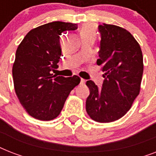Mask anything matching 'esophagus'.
Here are the masks:
<instances>
[{"label":"esophagus","instance_id":"1","mask_svg":"<svg viewBox=\"0 0 156 156\" xmlns=\"http://www.w3.org/2000/svg\"><path fill=\"white\" fill-rule=\"evenodd\" d=\"M86 82L85 79H83V78H81V81H80V84H84Z\"/></svg>","mask_w":156,"mask_h":156}]
</instances>
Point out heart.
<instances>
[{
    "instance_id": "b5f03b06",
    "label": "heart",
    "mask_w": 156,
    "mask_h": 156,
    "mask_svg": "<svg viewBox=\"0 0 156 156\" xmlns=\"http://www.w3.org/2000/svg\"><path fill=\"white\" fill-rule=\"evenodd\" d=\"M82 36H89V35H95V30L94 27H85L83 28L81 31Z\"/></svg>"
}]
</instances>
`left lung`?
Segmentation results:
<instances>
[{
    "label": "left lung",
    "mask_w": 156,
    "mask_h": 156,
    "mask_svg": "<svg viewBox=\"0 0 156 156\" xmlns=\"http://www.w3.org/2000/svg\"><path fill=\"white\" fill-rule=\"evenodd\" d=\"M100 50L96 63L102 66V88L87 82L90 95L86 110L100 123L115 121L125 116L140 92L143 57L140 45L130 32L116 25L99 26Z\"/></svg>",
    "instance_id": "obj_1"
}]
</instances>
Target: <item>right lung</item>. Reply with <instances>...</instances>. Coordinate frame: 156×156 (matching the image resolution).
I'll return each mask as SVG.
<instances>
[{"label":"right lung","instance_id":"add662e5","mask_svg":"<svg viewBox=\"0 0 156 156\" xmlns=\"http://www.w3.org/2000/svg\"><path fill=\"white\" fill-rule=\"evenodd\" d=\"M78 25L52 22L30 30L16 51L13 65L14 90L19 102L30 116L51 121L61 113L69 93L80 83L77 75H53L61 56L60 38Z\"/></svg>","mask_w":156,"mask_h":156}]
</instances>
